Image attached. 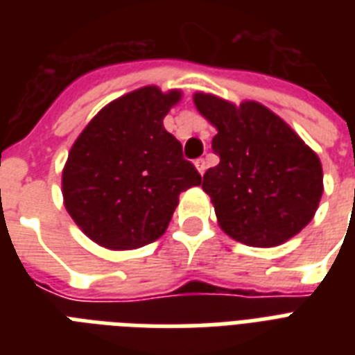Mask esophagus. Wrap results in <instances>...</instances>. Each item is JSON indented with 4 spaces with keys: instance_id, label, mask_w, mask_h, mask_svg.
I'll use <instances>...</instances> for the list:
<instances>
[{
    "instance_id": "esophagus-1",
    "label": "esophagus",
    "mask_w": 355,
    "mask_h": 355,
    "mask_svg": "<svg viewBox=\"0 0 355 355\" xmlns=\"http://www.w3.org/2000/svg\"><path fill=\"white\" fill-rule=\"evenodd\" d=\"M195 167H197V171H199L200 175H205V171H206V160H205V158H197V160H195Z\"/></svg>"
}]
</instances>
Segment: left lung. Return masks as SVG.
Instances as JSON below:
<instances>
[{"label":"left lung","instance_id":"left-lung-1","mask_svg":"<svg viewBox=\"0 0 355 355\" xmlns=\"http://www.w3.org/2000/svg\"><path fill=\"white\" fill-rule=\"evenodd\" d=\"M195 107L217 128L211 149L219 164L202 178L219 227L248 247H276L297 236L319 208V156L269 108L239 107L195 94Z\"/></svg>","mask_w":355,"mask_h":355}]
</instances>
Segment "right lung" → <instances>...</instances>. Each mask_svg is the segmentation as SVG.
I'll list each match as a JSON object with an SVG mask.
<instances>
[{
  "mask_svg": "<svg viewBox=\"0 0 355 355\" xmlns=\"http://www.w3.org/2000/svg\"><path fill=\"white\" fill-rule=\"evenodd\" d=\"M180 96L156 86L130 92L103 108L75 139L62 171L64 205L97 245L128 250L156 241L178 195L200 184L180 141L164 128Z\"/></svg>",
  "mask_w": 355,
  "mask_h": 355,
  "instance_id": "right-lung-1",
  "label": "right lung"
}]
</instances>
